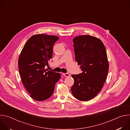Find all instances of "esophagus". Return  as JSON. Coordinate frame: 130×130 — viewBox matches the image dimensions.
Segmentation results:
<instances>
[{"label": "esophagus", "instance_id": "esophagus-1", "mask_svg": "<svg viewBox=\"0 0 130 130\" xmlns=\"http://www.w3.org/2000/svg\"><path fill=\"white\" fill-rule=\"evenodd\" d=\"M63 75H64V76L66 77H68L70 76V74L68 73H63Z\"/></svg>", "mask_w": 130, "mask_h": 130}]
</instances>
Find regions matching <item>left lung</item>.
I'll use <instances>...</instances> for the list:
<instances>
[{
	"label": "left lung",
	"instance_id": "left-lung-1",
	"mask_svg": "<svg viewBox=\"0 0 130 130\" xmlns=\"http://www.w3.org/2000/svg\"><path fill=\"white\" fill-rule=\"evenodd\" d=\"M73 42L76 61L82 72L71 75L74 84L71 90L76 99L86 101L99 94L106 80L109 67L106 51L99 39L89 35L76 36Z\"/></svg>",
	"mask_w": 130,
	"mask_h": 130
}]
</instances>
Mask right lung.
Segmentation results:
<instances>
[{
  "instance_id": "1",
  "label": "right lung",
  "mask_w": 130,
  "mask_h": 130,
  "mask_svg": "<svg viewBox=\"0 0 130 130\" xmlns=\"http://www.w3.org/2000/svg\"><path fill=\"white\" fill-rule=\"evenodd\" d=\"M59 38L45 34L33 35L25 44L18 58L23 84L30 97L36 101L50 98L61 78L60 73L45 69L52 57V48Z\"/></svg>"
}]
</instances>
